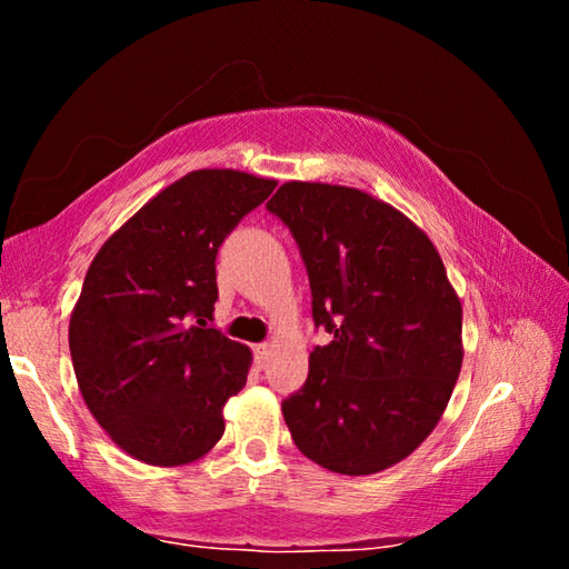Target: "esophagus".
<instances>
[{"instance_id":"1","label":"esophagus","mask_w":569,"mask_h":569,"mask_svg":"<svg viewBox=\"0 0 569 569\" xmlns=\"http://www.w3.org/2000/svg\"><path fill=\"white\" fill-rule=\"evenodd\" d=\"M271 351H273V346H271V343H258L256 349H253V353H256V361L261 363V366H266V363H268V356H271Z\"/></svg>"}]
</instances>
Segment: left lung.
<instances>
[{
    "label": "left lung",
    "mask_w": 569,
    "mask_h": 569,
    "mask_svg": "<svg viewBox=\"0 0 569 569\" xmlns=\"http://www.w3.org/2000/svg\"><path fill=\"white\" fill-rule=\"evenodd\" d=\"M301 250L316 329L308 379L281 409L296 447L339 475H373L437 427L461 369V303L399 210L361 190L286 182L266 203Z\"/></svg>",
    "instance_id": "left-lung-1"
}]
</instances>
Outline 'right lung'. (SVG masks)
Instances as JSON below:
<instances>
[{"label": "right lung", "instance_id": "obj_1", "mask_svg": "<svg viewBox=\"0 0 569 569\" xmlns=\"http://www.w3.org/2000/svg\"><path fill=\"white\" fill-rule=\"evenodd\" d=\"M276 180L196 170L158 192L94 256L70 319L84 403L130 457L176 467L223 437L250 351L218 331L216 258Z\"/></svg>", "mask_w": 569, "mask_h": 569}]
</instances>
